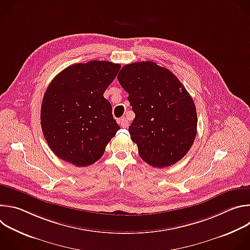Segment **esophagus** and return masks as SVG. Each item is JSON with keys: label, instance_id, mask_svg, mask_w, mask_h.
<instances>
[{"label": "esophagus", "instance_id": "1", "mask_svg": "<svg viewBox=\"0 0 250 250\" xmlns=\"http://www.w3.org/2000/svg\"><path fill=\"white\" fill-rule=\"evenodd\" d=\"M119 124H120V125H121L122 127H124V128H126V127L128 126V121H127L125 118L120 119V120H119Z\"/></svg>", "mask_w": 250, "mask_h": 250}]
</instances>
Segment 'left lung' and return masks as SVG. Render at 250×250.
<instances>
[{"instance_id":"left-lung-1","label":"left lung","mask_w":250,"mask_h":250,"mask_svg":"<svg viewBox=\"0 0 250 250\" xmlns=\"http://www.w3.org/2000/svg\"><path fill=\"white\" fill-rule=\"evenodd\" d=\"M118 80L135 118L128 127L141 159L163 168L181 160L197 134L194 101L171 71L152 61L125 65Z\"/></svg>"}]
</instances>
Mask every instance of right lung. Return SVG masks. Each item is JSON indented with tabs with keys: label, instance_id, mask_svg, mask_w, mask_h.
<instances>
[{
	"label": "right lung",
	"instance_id": "obj_1",
	"mask_svg": "<svg viewBox=\"0 0 250 250\" xmlns=\"http://www.w3.org/2000/svg\"><path fill=\"white\" fill-rule=\"evenodd\" d=\"M120 64L93 60L65 68L43 96L41 125L50 149L78 167L104 154L120 129L104 93L116 78Z\"/></svg>",
	"mask_w": 250,
	"mask_h": 250
}]
</instances>
